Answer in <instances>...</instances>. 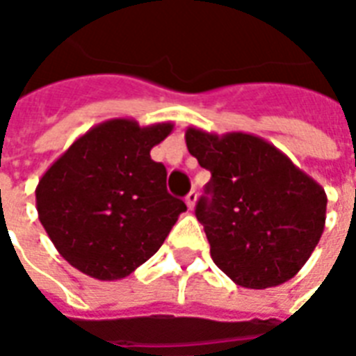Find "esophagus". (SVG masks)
<instances>
[{
    "label": "esophagus",
    "mask_w": 356,
    "mask_h": 356,
    "mask_svg": "<svg viewBox=\"0 0 356 356\" xmlns=\"http://www.w3.org/2000/svg\"><path fill=\"white\" fill-rule=\"evenodd\" d=\"M196 200H198V194L194 193V191H191V193L186 194L185 202H186V206H188V209H193L194 206H196Z\"/></svg>",
    "instance_id": "1"
}]
</instances>
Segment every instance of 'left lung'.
Masks as SVG:
<instances>
[{"mask_svg":"<svg viewBox=\"0 0 356 356\" xmlns=\"http://www.w3.org/2000/svg\"><path fill=\"white\" fill-rule=\"evenodd\" d=\"M188 152L211 171L196 217L211 259L242 288L265 290L298 275L326 225V193L268 140L186 127Z\"/></svg>","mask_w":356,"mask_h":356,"instance_id":"left-lung-1","label":"left lung"}]
</instances>
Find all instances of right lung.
Masks as SVG:
<instances>
[{
	"label": "right lung",
	"mask_w": 356,
	"mask_h": 356,
	"mask_svg": "<svg viewBox=\"0 0 356 356\" xmlns=\"http://www.w3.org/2000/svg\"><path fill=\"white\" fill-rule=\"evenodd\" d=\"M171 131V122L140 127L133 118H112L78 137L43 173L38 217L74 268L122 280L160 250L186 211L165 188V168L150 158Z\"/></svg>",
	"instance_id": "right-lung-1"
}]
</instances>
